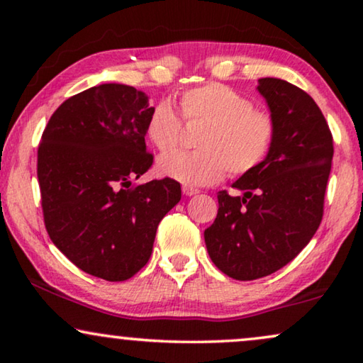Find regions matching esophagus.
Segmentation results:
<instances>
[{
  "mask_svg": "<svg viewBox=\"0 0 363 363\" xmlns=\"http://www.w3.org/2000/svg\"><path fill=\"white\" fill-rule=\"evenodd\" d=\"M182 192H184V195H187V196H192V195H196L200 192L199 189H195V187H189V186H184L182 187Z\"/></svg>",
  "mask_w": 363,
  "mask_h": 363,
  "instance_id": "obj_1",
  "label": "esophagus"
}]
</instances>
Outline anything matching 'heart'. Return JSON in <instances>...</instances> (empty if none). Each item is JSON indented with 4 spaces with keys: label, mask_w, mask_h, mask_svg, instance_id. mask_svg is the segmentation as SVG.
Returning <instances> with one entry per match:
<instances>
[{
    "label": "heart",
    "mask_w": 363,
    "mask_h": 363,
    "mask_svg": "<svg viewBox=\"0 0 363 363\" xmlns=\"http://www.w3.org/2000/svg\"><path fill=\"white\" fill-rule=\"evenodd\" d=\"M187 121H203L196 136L199 150L176 152L158 160V171L189 187L211 186L225 176L251 173L266 160L275 139V121L253 107L247 96L230 86L206 83L179 97ZM150 143L162 153L174 150L182 136V120L168 101L152 107L145 123Z\"/></svg>",
    "instance_id": "heart-1"
}]
</instances>
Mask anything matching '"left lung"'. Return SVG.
<instances>
[{
	"mask_svg": "<svg viewBox=\"0 0 363 363\" xmlns=\"http://www.w3.org/2000/svg\"><path fill=\"white\" fill-rule=\"evenodd\" d=\"M275 121L266 160L218 194V216L205 230L208 255L235 280L274 274L296 257L323 216L333 136L314 99L279 78L257 79Z\"/></svg>",
	"mask_w": 363,
	"mask_h": 363,
	"instance_id": "obj_1",
	"label": "left lung"
}]
</instances>
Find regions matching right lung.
I'll return each mask as SVG.
<instances>
[{
    "instance_id": "add662e5",
    "label": "right lung",
    "mask_w": 363,
    "mask_h": 363,
    "mask_svg": "<svg viewBox=\"0 0 363 363\" xmlns=\"http://www.w3.org/2000/svg\"><path fill=\"white\" fill-rule=\"evenodd\" d=\"M150 110L133 86H93L60 104L38 145L49 238L78 269L107 281L145 266L160 220L181 200L169 177L131 186L153 163L145 147Z\"/></svg>"
}]
</instances>
